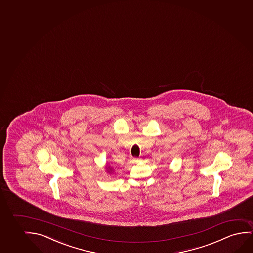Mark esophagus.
I'll use <instances>...</instances> for the list:
<instances>
[{
    "label": "esophagus",
    "instance_id": "1",
    "mask_svg": "<svg viewBox=\"0 0 253 253\" xmlns=\"http://www.w3.org/2000/svg\"><path fill=\"white\" fill-rule=\"evenodd\" d=\"M132 160L133 163H136V162H138V161H139V158H133Z\"/></svg>",
    "mask_w": 253,
    "mask_h": 253
}]
</instances>
